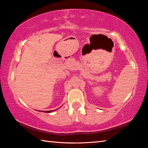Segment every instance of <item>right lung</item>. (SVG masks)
Instances as JSON below:
<instances>
[{
  "instance_id": "obj_1",
  "label": "right lung",
  "mask_w": 148,
  "mask_h": 148,
  "mask_svg": "<svg viewBox=\"0 0 148 148\" xmlns=\"http://www.w3.org/2000/svg\"><path fill=\"white\" fill-rule=\"evenodd\" d=\"M52 111H53H53H46L45 112H52Z\"/></svg>"
}]
</instances>
